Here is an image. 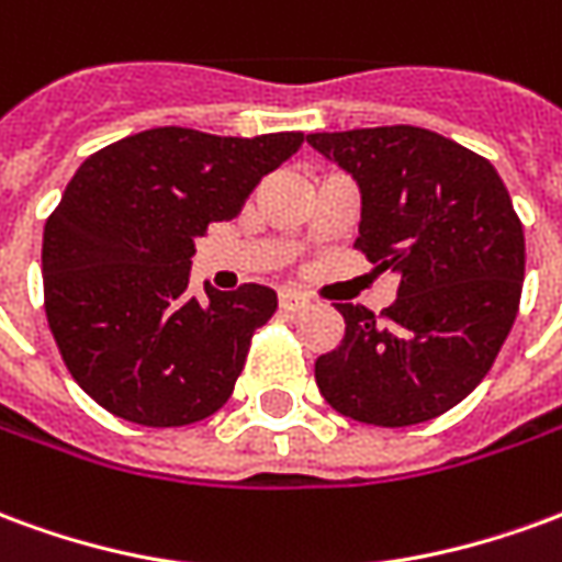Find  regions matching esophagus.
<instances>
[{"instance_id":"34e87169","label":"esophagus","mask_w":562,"mask_h":562,"mask_svg":"<svg viewBox=\"0 0 562 562\" xmlns=\"http://www.w3.org/2000/svg\"><path fill=\"white\" fill-rule=\"evenodd\" d=\"M306 304H310V297H306L304 292H292V289L280 292V310H285V313H297V310H304Z\"/></svg>"}]
</instances>
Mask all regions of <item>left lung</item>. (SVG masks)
<instances>
[{
  "label": "left lung",
  "instance_id": "left-lung-1",
  "mask_svg": "<svg viewBox=\"0 0 562 562\" xmlns=\"http://www.w3.org/2000/svg\"><path fill=\"white\" fill-rule=\"evenodd\" d=\"M306 140L361 189L355 249L401 277L373 316L334 304L342 342L316 361L346 418L409 427L458 406L494 367L524 289V225L479 153L418 126L316 132Z\"/></svg>",
  "mask_w": 562,
  "mask_h": 562
}]
</instances>
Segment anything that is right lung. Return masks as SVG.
Instances as JSON below:
<instances>
[{
    "instance_id": "right-lung-1",
    "label": "right lung",
    "mask_w": 562,
    "mask_h": 562,
    "mask_svg": "<svg viewBox=\"0 0 562 562\" xmlns=\"http://www.w3.org/2000/svg\"><path fill=\"white\" fill-rule=\"evenodd\" d=\"M301 132L220 138L147 128L83 161L44 222V313L68 373L108 413L183 427L232 397L277 292H189L195 237L234 220Z\"/></svg>"
}]
</instances>
